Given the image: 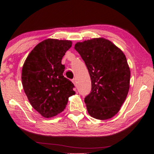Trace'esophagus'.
<instances>
[{
    "label": "esophagus",
    "instance_id": "34e87169",
    "mask_svg": "<svg viewBox=\"0 0 154 154\" xmlns=\"http://www.w3.org/2000/svg\"><path fill=\"white\" fill-rule=\"evenodd\" d=\"M72 82L74 83V85H76V84H77V79H76V78H74L73 79H72Z\"/></svg>",
    "mask_w": 154,
    "mask_h": 154
}]
</instances>
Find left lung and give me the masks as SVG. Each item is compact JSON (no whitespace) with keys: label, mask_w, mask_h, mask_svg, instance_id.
<instances>
[{"label":"left lung","mask_w":154,"mask_h":154,"mask_svg":"<svg viewBox=\"0 0 154 154\" xmlns=\"http://www.w3.org/2000/svg\"><path fill=\"white\" fill-rule=\"evenodd\" d=\"M75 49L88 68L92 90L85 98L88 113L105 120L120 110L130 88V70L120 49L105 38L78 42Z\"/></svg>","instance_id":"left-lung-1"}]
</instances>
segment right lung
Listing matches in <instances>:
<instances>
[{
	"label": "right lung",
	"mask_w": 154,
	"mask_h": 154,
	"mask_svg": "<svg viewBox=\"0 0 154 154\" xmlns=\"http://www.w3.org/2000/svg\"><path fill=\"white\" fill-rule=\"evenodd\" d=\"M71 41L48 38L36 45L22 67L23 88L30 105L44 118L64 111L74 85L63 76L62 59L71 48Z\"/></svg>",
	"instance_id": "right-lung-1"
}]
</instances>
